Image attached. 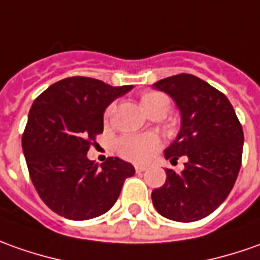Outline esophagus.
Listing matches in <instances>:
<instances>
[{
  "label": "esophagus",
  "instance_id": "34e87169",
  "mask_svg": "<svg viewBox=\"0 0 260 260\" xmlns=\"http://www.w3.org/2000/svg\"><path fill=\"white\" fill-rule=\"evenodd\" d=\"M145 171H146V167H144V165H135V172L137 174H142Z\"/></svg>",
  "mask_w": 260,
  "mask_h": 260
}]
</instances>
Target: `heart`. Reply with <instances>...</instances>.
Returning a JSON list of instances; mask_svg holds the SVG:
<instances>
[{
    "label": "heart",
    "mask_w": 260,
    "mask_h": 260,
    "mask_svg": "<svg viewBox=\"0 0 260 260\" xmlns=\"http://www.w3.org/2000/svg\"><path fill=\"white\" fill-rule=\"evenodd\" d=\"M141 107L149 116L167 115L171 109V100L159 91H148L141 95ZM115 111V104H109L105 109L104 118L109 121ZM116 152L123 159L132 162H145L159 148V141L153 135H126L116 141Z\"/></svg>",
    "instance_id": "b5f03b06"
}]
</instances>
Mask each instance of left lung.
Masks as SVG:
<instances>
[{"mask_svg":"<svg viewBox=\"0 0 260 260\" xmlns=\"http://www.w3.org/2000/svg\"><path fill=\"white\" fill-rule=\"evenodd\" d=\"M155 88L171 95L181 111L182 126L165 158L181 172L167 168L165 183L152 190L155 209L176 222L208 216L232 190L242 165L243 129L225 93L190 74L160 79Z\"/></svg>","mask_w":260,"mask_h":260,"instance_id":"1","label":"left lung"}]
</instances>
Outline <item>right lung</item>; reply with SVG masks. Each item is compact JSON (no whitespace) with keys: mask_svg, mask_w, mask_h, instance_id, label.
Returning a JSON list of instances; mask_svg holds the SVG:
<instances>
[{"mask_svg":"<svg viewBox=\"0 0 260 260\" xmlns=\"http://www.w3.org/2000/svg\"><path fill=\"white\" fill-rule=\"evenodd\" d=\"M132 85L70 77L37 96L22 134L29 178L45 205L63 218L85 220L108 212L135 168L118 158H86L104 131V111Z\"/></svg>","mask_w":260,"mask_h":260,"instance_id":"right-lung-1","label":"right lung"}]
</instances>
